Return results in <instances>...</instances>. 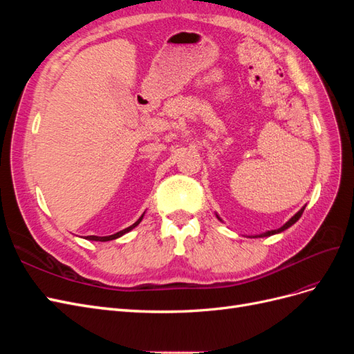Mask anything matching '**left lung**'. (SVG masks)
I'll return each instance as SVG.
<instances>
[{"label":"left lung","mask_w":354,"mask_h":354,"mask_svg":"<svg viewBox=\"0 0 354 354\" xmlns=\"http://www.w3.org/2000/svg\"><path fill=\"white\" fill-rule=\"evenodd\" d=\"M304 208L306 207H303L301 209H299L297 214H295V216L294 217H291V218H289L285 224H283V226L282 227H279V229H277V230H269V232H264V233H261V234H255V236H252V238H264V236H272V234H276V233H281V232H283V230H286L288 227H291L292 226V224L294 223H297L298 220H299V217H301L303 216V211H304ZM216 216H217V214H216ZM217 218L218 220H221L218 216H217Z\"/></svg>","instance_id":"left-lung-1"}]
</instances>
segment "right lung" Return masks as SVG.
<instances>
[{
  "label": "right lung",
  "instance_id": "obj_1",
  "mask_svg": "<svg viewBox=\"0 0 354 354\" xmlns=\"http://www.w3.org/2000/svg\"><path fill=\"white\" fill-rule=\"evenodd\" d=\"M143 216H145V212L142 214V217L138 218L134 224H131L130 227H127V229H124V230H120V232H116V233H113V234H109V236H87L85 239H88V241H97V242H108V241H113V239H118V238H121L122 234H125V233H128L130 230H133L134 227H137L138 224H140V221L143 220Z\"/></svg>",
  "mask_w": 354,
  "mask_h": 354
}]
</instances>
